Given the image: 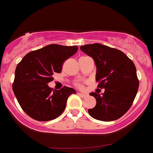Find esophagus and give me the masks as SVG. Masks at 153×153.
Wrapping results in <instances>:
<instances>
[{"mask_svg": "<svg viewBox=\"0 0 153 153\" xmlns=\"http://www.w3.org/2000/svg\"><path fill=\"white\" fill-rule=\"evenodd\" d=\"M78 94H79V96H82V97H85V96H87V94H85V93H83V92H79Z\"/></svg>", "mask_w": 153, "mask_h": 153, "instance_id": "1", "label": "esophagus"}]
</instances>
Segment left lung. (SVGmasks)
Returning <instances> with one entry per match:
<instances>
[{"label": "left lung", "instance_id": "obj_1", "mask_svg": "<svg viewBox=\"0 0 153 153\" xmlns=\"http://www.w3.org/2000/svg\"><path fill=\"white\" fill-rule=\"evenodd\" d=\"M81 51L92 57L96 66L97 87L104 92H91L96 105L88 112L102 121L119 119L130 109L135 98L139 81L133 61L117 49L100 43L81 46Z\"/></svg>", "mask_w": 153, "mask_h": 153}]
</instances>
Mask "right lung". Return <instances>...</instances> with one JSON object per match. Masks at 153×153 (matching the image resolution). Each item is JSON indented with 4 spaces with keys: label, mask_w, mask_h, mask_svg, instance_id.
Instances as JSON below:
<instances>
[{
    "label": "right lung",
    "mask_w": 153,
    "mask_h": 153,
    "mask_svg": "<svg viewBox=\"0 0 153 153\" xmlns=\"http://www.w3.org/2000/svg\"><path fill=\"white\" fill-rule=\"evenodd\" d=\"M77 46L47 45L27 53L18 64L12 85L19 105L30 117L48 121L58 117L69 96L76 91L69 87L52 90L48 83L53 73H61L63 63L78 51Z\"/></svg>",
    "instance_id": "add662e5"
}]
</instances>
